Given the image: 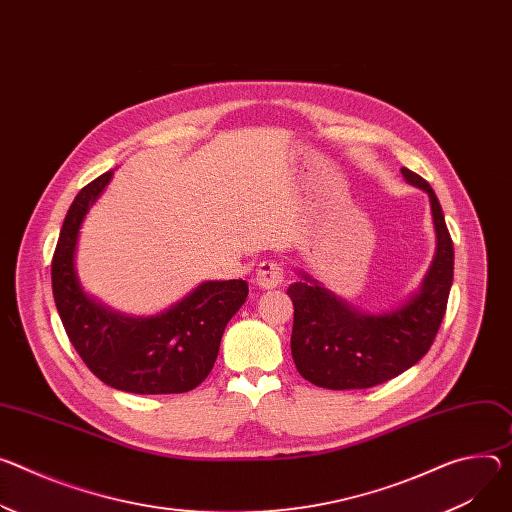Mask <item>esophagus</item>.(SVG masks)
<instances>
[{
	"label": "esophagus",
	"instance_id": "obj_1",
	"mask_svg": "<svg viewBox=\"0 0 512 512\" xmlns=\"http://www.w3.org/2000/svg\"><path fill=\"white\" fill-rule=\"evenodd\" d=\"M284 282V269L280 263L275 261H263L257 269V277H255V284L261 290H273V288H280Z\"/></svg>",
	"mask_w": 512,
	"mask_h": 512
}]
</instances>
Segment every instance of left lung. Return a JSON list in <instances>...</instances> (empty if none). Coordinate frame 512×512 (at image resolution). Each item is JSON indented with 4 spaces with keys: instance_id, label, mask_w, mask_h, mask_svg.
<instances>
[{
    "instance_id": "left-lung-1",
    "label": "left lung",
    "mask_w": 512,
    "mask_h": 512,
    "mask_svg": "<svg viewBox=\"0 0 512 512\" xmlns=\"http://www.w3.org/2000/svg\"><path fill=\"white\" fill-rule=\"evenodd\" d=\"M406 183L429 196L435 255L416 288L400 306L365 312L324 288L306 271L288 288L294 302L292 357L300 376L329 390H361L384 384L421 361L445 316L453 284V243L431 185L400 169Z\"/></svg>"
}]
</instances>
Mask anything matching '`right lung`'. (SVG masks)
Here are the masks:
<instances>
[{"instance_id":"obj_1","label":"right lung","mask_w":512,"mask_h":512,"mask_svg":"<svg viewBox=\"0 0 512 512\" xmlns=\"http://www.w3.org/2000/svg\"><path fill=\"white\" fill-rule=\"evenodd\" d=\"M114 171L87 183L73 200L53 257V296L79 357L108 386L132 394H181L214 367L228 320L245 304V280L202 282L151 316L122 314L89 296L77 275L81 224Z\"/></svg>"}]
</instances>
